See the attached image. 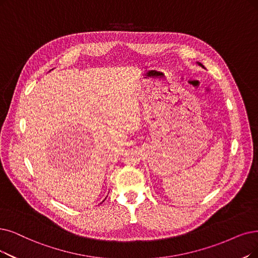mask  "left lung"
<instances>
[{"label":"left lung","mask_w":258,"mask_h":258,"mask_svg":"<svg viewBox=\"0 0 258 258\" xmlns=\"http://www.w3.org/2000/svg\"><path fill=\"white\" fill-rule=\"evenodd\" d=\"M197 63H198V64H199V66H200V67H202V68H204V66H203V64H202V63H200V62H197Z\"/></svg>","instance_id":"8db88e82"}]
</instances>
